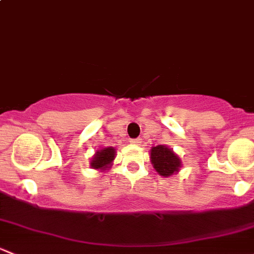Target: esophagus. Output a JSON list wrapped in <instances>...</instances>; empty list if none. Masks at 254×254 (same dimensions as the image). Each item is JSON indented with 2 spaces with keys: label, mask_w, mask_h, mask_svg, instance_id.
Segmentation results:
<instances>
[{
  "label": "esophagus",
  "mask_w": 254,
  "mask_h": 254,
  "mask_svg": "<svg viewBox=\"0 0 254 254\" xmlns=\"http://www.w3.org/2000/svg\"><path fill=\"white\" fill-rule=\"evenodd\" d=\"M130 142H131L132 145H140V143H141V139H132L130 140Z\"/></svg>",
  "instance_id": "34e87169"
}]
</instances>
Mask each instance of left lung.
Wrapping results in <instances>:
<instances>
[{
	"label": "left lung",
	"instance_id": "obj_1",
	"mask_svg": "<svg viewBox=\"0 0 254 254\" xmlns=\"http://www.w3.org/2000/svg\"><path fill=\"white\" fill-rule=\"evenodd\" d=\"M150 160L156 172L165 178L176 175L182 168V161L179 156L166 145L151 147Z\"/></svg>",
	"mask_w": 254,
	"mask_h": 254
}]
</instances>
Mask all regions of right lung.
I'll use <instances>...</instances> for the list:
<instances>
[{"mask_svg": "<svg viewBox=\"0 0 254 254\" xmlns=\"http://www.w3.org/2000/svg\"><path fill=\"white\" fill-rule=\"evenodd\" d=\"M115 155H117V148L112 147V146L99 148L92 156L89 166H91V168L99 171V172L108 171L113 166V161H114Z\"/></svg>", "mask_w": 254, "mask_h": 254, "instance_id": "obj_1", "label": "right lung"}]
</instances>
